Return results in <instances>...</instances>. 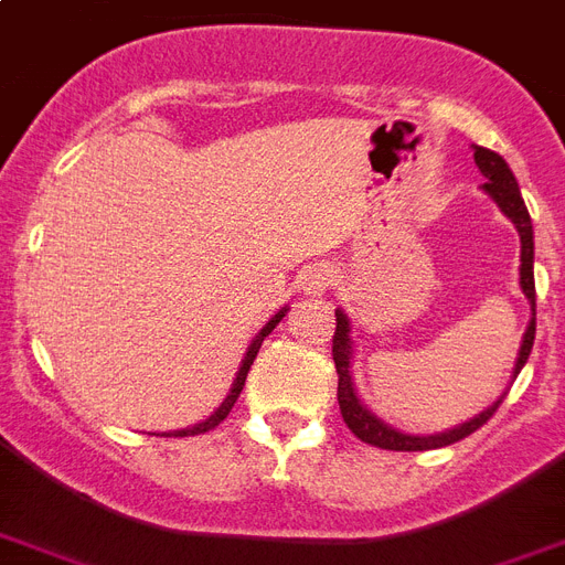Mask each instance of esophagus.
Instances as JSON below:
<instances>
[{
  "mask_svg": "<svg viewBox=\"0 0 565 565\" xmlns=\"http://www.w3.org/2000/svg\"><path fill=\"white\" fill-rule=\"evenodd\" d=\"M337 281V269L328 264H313L301 273V290L305 292H326Z\"/></svg>",
  "mask_w": 565,
  "mask_h": 565,
  "instance_id": "1",
  "label": "esophagus"
}]
</instances>
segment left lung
Returning a JSON list of instances; mask_svg holds the SVG:
<instances>
[{"label": "left lung", "instance_id": "8db88e82", "mask_svg": "<svg viewBox=\"0 0 565 565\" xmlns=\"http://www.w3.org/2000/svg\"><path fill=\"white\" fill-rule=\"evenodd\" d=\"M475 163L478 170L487 179L483 190L495 199L504 216H508L519 231V239H522V266H519V284H522V292L531 301V322H527V331L522 337V345H519L516 366H513V377L519 375V370L527 363V354L534 349V334H536V287H534V225H531V213L525 207V199L519 193V184L510 172L508 161L501 154L483 149V146H475ZM352 326H349V317L343 310H337V331L334 340H331V349H334V366H337V402H340V413H343V422L349 425L354 437L370 443V446L386 448V451H428V448H443L451 446L457 439L469 437L475 430L490 422V416L499 411V402L490 404L487 411L478 413L475 419L463 422L451 430H443V434H428V437H413V434H402V430L390 428L386 422H381L375 413H370L361 404L358 393H354L352 381Z\"/></svg>", "mask_w": 565, "mask_h": 565}]
</instances>
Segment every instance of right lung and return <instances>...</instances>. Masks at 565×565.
I'll return each instance as SVG.
<instances>
[{
    "label": "right lung",
    "instance_id": "right-lung-1",
    "mask_svg": "<svg viewBox=\"0 0 565 565\" xmlns=\"http://www.w3.org/2000/svg\"><path fill=\"white\" fill-rule=\"evenodd\" d=\"M284 313H287V308H281V310H278V313H275V317L269 319V322H266L264 328H260V334H257L255 340H252V345H248L246 358H243V363H239V372H237V377H234V384H231V393L225 395V402H222L220 407H216V411H213L211 416H207V419H204V422H199V425H193V428L170 430V434H161V437H195V434H204V430L216 428V425H220V422L225 419V416H228V413H231V407H234V402H237V398H239V393H243V384H246V375H248V370H252V363H255V358H257V349H260V343H264L266 337L273 334V328L278 326V322H281V319H284Z\"/></svg>",
    "mask_w": 565,
    "mask_h": 565
}]
</instances>
